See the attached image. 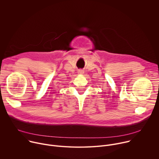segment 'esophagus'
I'll return each mask as SVG.
<instances>
[{
    "instance_id": "esophagus-1",
    "label": "esophagus",
    "mask_w": 159,
    "mask_h": 159,
    "mask_svg": "<svg viewBox=\"0 0 159 159\" xmlns=\"http://www.w3.org/2000/svg\"><path fill=\"white\" fill-rule=\"evenodd\" d=\"M77 72H78L79 74H83L84 72L83 70H79L77 71Z\"/></svg>"
}]
</instances>
